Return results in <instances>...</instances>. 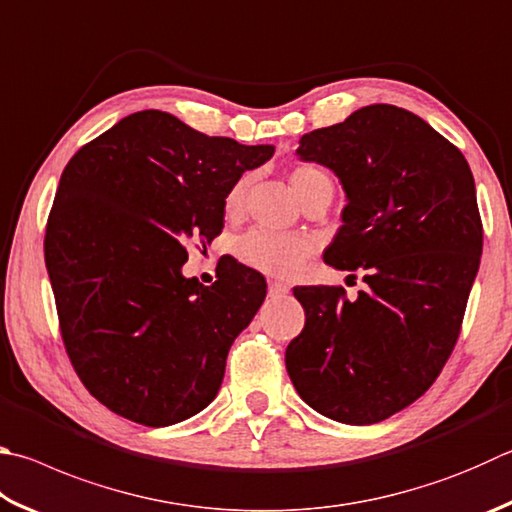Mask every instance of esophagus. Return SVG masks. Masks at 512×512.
<instances>
[{
	"instance_id": "1",
	"label": "esophagus",
	"mask_w": 512,
	"mask_h": 512,
	"mask_svg": "<svg viewBox=\"0 0 512 512\" xmlns=\"http://www.w3.org/2000/svg\"><path fill=\"white\" fill-rule=\"evenodd\" d=\"M288 291H291V286H286L282 282L268 284V295H273V297H284Z\"/></svg>"
}]
</instances>
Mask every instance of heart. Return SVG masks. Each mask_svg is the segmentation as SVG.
Listing matches in <instances>:
<instances>
[{
	"label": "heart",
	"mask_w": 512,
	"mask_h": 512,
	"mask_svg": "<svg viewBox=\"0 0 512 512\" xmlns=\"http://www.w3.org/2000/svg\"><path fill=\"white\" fill-rule=\"evenodd\" d=\"M250 176H241L226 194L224 208L228 217H239L244 210ZM291 185L302 203L320 192H333L331 176L318 165H297L291 172ZM237 257L246 266L259 273L275 277H293L304 268L306 259L311 257L313 246L309 239L300 235H284L264 228H253L241 235L235 244Z\"/></svg>",
	"instance_id": "heart-1"
}]
</instances>
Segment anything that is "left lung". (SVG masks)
Returning a JSON list of instances; mask_svg holds the SVG:
<instances>
[{"mask_svg": "<svg viewBox=\"0 0 512 512\" xmlns=\"http://www.w3.org/2000/svg\"><path fill=\"white\" fill-rule=\"evenodd\" d=\"M347 192L324 262L362 273L367 291L295 286L304 329L286 347L297 394L347 425L385 421L421 398L457 345L483 226L470 165L423 118L362 107L300 138Z\"/></svg>", "mask_w": 512, "mask_h": 512, "instance_id": "8db88e82", "label": "left lung"}]
</instances>
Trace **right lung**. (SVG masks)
<instances>
[{
	"instance_id": "right-lung-1",
	"label": "right lung",
	"mask_w": 512,
	"mask_h": 512,
	"mask_svg": "<svg viewBox=\"0 0 512 512\" xmlns=\"http://www.w3.org/2000/svg\"><path fill=\"white\" fill-rule=\"evenodd\" d=\"M273 152L147 109L64 167L46 221V271L71 365L114 414L165 427L215 401L266 282L235 259L212 286L188 280L185 246L219 235L232 183Z\"/></svg>"
}]
</instances>
